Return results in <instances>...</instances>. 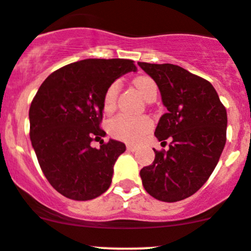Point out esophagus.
I'll return each mask as SVG.
<instances>
[{
    "label": "esophagus",
    "mask_w": 251,
    "mask_h": 251,
    "mask_svg": "<svg viewBox=\"0 0 251 251\" xmlns=\"http://www.w3.org/2000/svg\"><path fill=\"white\" fill-rule=\"evenodd\" d=\"M127 151H130V152H135V151H137V147L132 145H127Z\"/></svg>",
    "instance_id": "1"
}]
</instances>
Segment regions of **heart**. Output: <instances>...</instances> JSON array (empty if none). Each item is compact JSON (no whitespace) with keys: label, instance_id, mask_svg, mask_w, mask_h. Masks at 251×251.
<instances>
[{"label":"heart","instance_id":"obj_1","mask_svg":"<svg viewBox=\"0 0 251 251\" xmlns=\"http://www.w3.org/2000/svg\"><path fill=\"white\" fill-rule=\"evenodd\" d=\"M133 84L140 92L141 96L150 100L153 96H157V86L154 81L147 76H141L133 79ZM119 92H120V83L114 82L106 88L103 96V108L105 113H111L116 106ZM111 135L125 142L136 143L142 140L143 136L152 127V121L147 116H130L126 114H120L111 119L108 125Z\"/></svg>","mask_w":251,"mask_h":251}]
</instances>
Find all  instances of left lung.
Returning a JSON list of instances; mask_svg holds the SVG:
<instances>
[{"label":"left lung","instance_id":"obj_1","mask_svg":"<svg viewBox=\"0 0 251 251\" xmlns=\"http://www.w3.org/2000/svg\"><path fill=\"white\" fill-rule=\"evenodd\" d=\"M138 66L157 83L167 113L160 116L154 135L169 150L158 152L141 169L143 187L164 202L194 195L207 181L226 145L227 111L212 84L172 64Z\"/></svg>","mask_w":251,"mask_h":251}]
</instances>
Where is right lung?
Returning a JSON list of instances; mask_svg holds the SVG:
<instances>
[{"label": "right lung", "instance_id": "1", "mask_svg": "<svg viewBox=\"0 0 251 251\" xmlns=\"http://www.w3.org/2000/svg\"><path fill=\"white\" fill-rule=\"evenodd\" d=\"M136 72L132 60L87 58L52 72L29 109L30 141L41 170L52 187L71 200L87 201L105 193L114 164L126 146L105 137L99 127L103 96L119 77Z\"/></svg>", "mask_w": 251, "mask_h": 251}]
</instances>
